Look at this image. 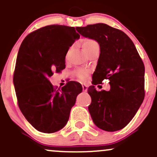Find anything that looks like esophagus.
Instances as JSON below:
<instances>
[{
  "label": "esophagus",
  "instance_id": "obj_1",
  "mask_svg": "<svg viewBox=\"0 0 157 157\" xmlns=\"http://www.w3.org/2000/svg\"><path fill=\"white\" fill-rule=\"evenodd\" d=\"M82 90H83L84 92H86V91H87V90H88V86H87V85L82 84Z\"/></svg>",
  "mask_w": 157,
  "mask_h": 157
}]
</instances>
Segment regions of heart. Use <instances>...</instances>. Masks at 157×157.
<instances>
[{"instance_id":"1","label":"heart","mask_w":157,"mask_h":157,"mask_svg":"<svg viewBox=\"0 0 157 157\" xmlns=\"http://www.w3.org/2000/svg\"><path fill=\"white\" fill-rule=\"evenodd\" d=\"M82 48H83L84 51L86 52L89 51L90 49H91L92 48L95 47V46H99L97 41H95L94 40L91 39V38H85L83 40H82ZM88 73H89V71H86V70L79 69L77 71V77H80V79L85 78V77L87 76Z\"/></svg>"}]
</instances>
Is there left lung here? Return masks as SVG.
I'll use <instances>...</instances> for the list:
<instances>
[{
    "label": "left lung",
    "mask_w": 157,
    "mask_h": 157,
    "mask_svg": "<svg viewBox=\"0 0 157 157\" xmlns=\"http://www.w3.org/2000/svg\"><path fill=\"white\" fill-rule=\"evenodd\" d=\"M83 37L98 42L100 54L93 85L109 80L111 89H88L89 111L97 127L106 131L125 128L137 112L145 97V66L134 43L125 33L105 23L77 27Z\"/></svg>",
    "instance_id": "left-lung-1"
}]
</instances>
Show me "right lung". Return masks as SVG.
Segmentation results:
<instances>
[{
  "label": "right lung",
  "mask_w": 157,
  "mask_h": 157,
  "mask_svg": "<svg viewBox=\"0 0 157 157\" xmlns=\"http://www.w3.org/2000/svg\"><path fill=\"white\" fill-rule=\"evenodd\" d=\"M79 37L75 27L49 25L29 34L19 48L13 75L17 104L27 121L40 132L62 129L82 92L75 81L60 89L48 80L55 71L66 68L68 48Z\"/></svg>",
  "instance_id": "1"
}]
</instances>
